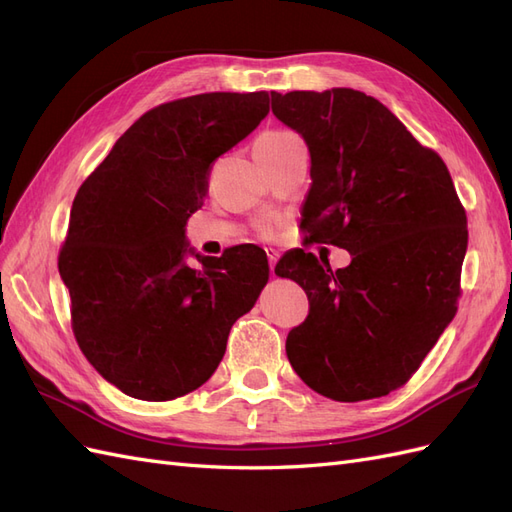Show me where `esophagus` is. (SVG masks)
<instances>
[{
  "label": "esophagus",
  "instance_id": "34e87169",
  "mask_svg": "<svg viewBox=\"0 0 512 512\" xmlns=\"http://www.w3.org/2000/svg\"><path fill=\"white\" fill-rule=\"evenodd\" d=\"M267 258H269V269L275 275V262L280 258V254H277V250H273V247H267Z\"/></svg>",
  "mask_w": 512,
  "mask_h": 512
}]
</instances>
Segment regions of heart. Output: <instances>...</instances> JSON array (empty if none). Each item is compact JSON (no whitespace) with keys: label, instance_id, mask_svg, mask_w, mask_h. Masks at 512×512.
Wrapping results in <instances>:
<instances>
[{"label":"heart","instance_id":"1","mask_svg":"<svg viewBox=\"0 0 512 512\" xmlns=\"http://www.w3.org/2000/svg\"><path fill=\"white\" fill-rule=\"evenodd\" d=\"M284 134H288V132H265L258 138V141H265V138H277V136H284Z\"/></svg>","mask_w":512,"mask_h":512}]
</instances>
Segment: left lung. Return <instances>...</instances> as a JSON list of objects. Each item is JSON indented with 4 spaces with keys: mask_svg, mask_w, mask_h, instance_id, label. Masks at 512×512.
Listing matches in <instances>:
<instances>
[{
    "mask_svg": "<svg viewBox=\"0 0 512 512\" xmlns=\"http://www.w3.org/2000/svg\"><path fill=\"white\" fill-rule=\"evenodd\" d=\"M273 115L309 149L307 243L344 247L329 262L290 250L275 275L297 282L309 316L286 339L292 369L335 401L406 384L457 312L468 220L446 164L363 91H271Z\"/></svg>",
    "mask_w": 512,
    "mask_h": 512,
    "instance_id": "obj_1",
    "label": "left lung"
}]
</instances>
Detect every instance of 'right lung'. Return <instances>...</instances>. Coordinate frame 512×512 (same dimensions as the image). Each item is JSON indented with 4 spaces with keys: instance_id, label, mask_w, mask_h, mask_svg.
I'll use <instances>...</instances> for the list:
<instances>
[{
    "instance_id": "right-lung-1",
    "label": "right lung",
    "mask_w": 512,
    "mask_h": 512,
    "mask_svg": "<svg viewBox=\"0 0 512 512\" xmlns=\"http://www.w3.org/2000/svg\"><path fill=\"white\" fill-rule=\"evenodd\" d=\"M269 113L267 91H211L151 108L76 192L59 275L87 361L121 393L168 401L205 384L230 327L269 282L267 254L200 256L185 224L211 164ZM194 255L199 267L187 265Z\"/></svg>"
}]
</instances>
